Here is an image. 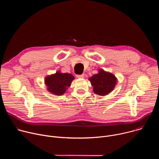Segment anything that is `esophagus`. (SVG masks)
I'll return each mask as SVG.
<instances>
[{
	"instance_id": "1",
	"label": "esophagus",
	"mask_w": 159,
	"mask_h": 159,
	"mask_svg": "<svg viewBox=\"0 0 159 159\" xmlns=\"http://www.w3.org/2000/svg\"><path fill=\"white\" fill-rule=\"evenodd\" d=\"M76 77H77V78H83V77H84V74H81V75H76Z\"/></svg>"
}]
</instances>
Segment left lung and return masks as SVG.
Listing matches in <instances>:
<instances>
[{
    "instance_id": "1",
    "label": "left lung",
    "mask_w": 159,
    "mask_h": 159,
    "mask_svg": "<svg viewBox=\"0 0 159 159\" xmlns=\"http://www.w3.org/2000/svg\"><path fill=\"white\" fill-rule=\"evenodd\" d=\"M89 80L93 85L94 92L100 96L107 95L111 92L116 83L114 75L102 70H99V72L92 76Z\"/></svg>"
}]
</instances>
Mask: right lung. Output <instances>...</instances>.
<instances>
[{
    "label": "right lung",
    "mask_w": 159,
    "mask_h": 159,
    "mask_svg": "<svg viewBox=\"0 0 159 159\" xmlns=\"http://www.w3.org/2000/svg\"><path fill=\"white\" fill-rule=\"evenodd\" d=\"M74 79L71 74H62L57 72L55 74L47 77L45 83L48 87V90L53 94L62 95L65 93L67 87H70V83Z\"/></svg>",
    "instance_id": "right-lung-1"
}]
</instances>
